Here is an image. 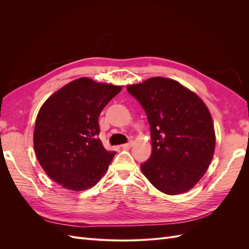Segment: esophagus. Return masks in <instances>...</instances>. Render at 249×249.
<instances>
[{
	"label": "esophagus",
	"mask_w": 249,
	"mask_h": 249,
	"mask_svg": "<svg viewBox=\"0 0 249 249\" xmlns=\"http://www.w3.org/2000/svg\"><path fill=\"white\" fill-rule=\"evenodd\" d=\"M133 143H134V141H133V140H129V142H127V143H124V144H122L120 146H122L123 148H130V147H132Z\"/></svg>",
	"instance_id": "obj_1"
}]
</instances>
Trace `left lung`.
<instances>
[{
  "instance_id": "obj_1",
  "label": "left lung",
  "mask_w": 249,
  "mask_h": 249,
  "mask_svg": "<svg viewBox=\"0 0 249 249\" xmlns=\"http://www.w3.org/2000/svg\"><path fill=\"white\" fill-rule=\"evenodd\" d=\"M126 90L144 109L152 155L141 170L168 195L188 191L205 175L215 149L213 120L198 95L178 82L150 78Z\"/></svg>"
}]
</instances>
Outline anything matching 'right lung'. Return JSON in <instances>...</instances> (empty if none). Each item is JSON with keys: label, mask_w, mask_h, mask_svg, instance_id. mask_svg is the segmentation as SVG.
I'll return each instance as SVG.
<instances>
[{"label": "right lung", "mask_w": 249, "mask_h": 249, "mask_svg": "<svg viewBox=\"0 0 249 249\" xmlns=\"http://www.w3.org/2000/svg\"><path fill=\"white\" fill-rule=\"evenodd\" d=\"M122 86L80 78L59 89L42 105L34 127V149L47 175L66 189L93 187L116 152L99 138V117Z\"/></svg>", "instance_id": "right-lung-1"}]
</instances>
